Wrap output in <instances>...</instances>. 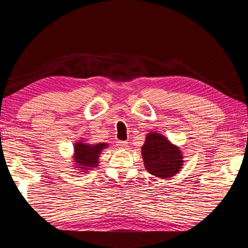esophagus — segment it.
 Returning a JSON list of instances; mask_svg holds the SVG:
<instances>
[{"mask_svg":"<svg viewBox=\"0 0 248 248\" xmlns=\"http://www.w3.org/2000/svg\"><path fill=\"white\" fill-rule=\"evenodd\" d=\"M117 146L121 149H125L127 146H128V142H127L126 140H118Z\"/></svg>","mask_w":248,"mask_h":248,"instance_id":"obj_1","label":"esophagus"}]
</instances>
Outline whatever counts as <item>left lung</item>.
Masks as SVG:
<instances>
[{"mask_svg":"<svg viewBox=\"0 0 248 248\" xmlns=\"http://www.w3.org/2000/svg\"><path fill=\"white\" fill-rule=\"evenodd\" d=\"M141 155L150 174L164 179L177 174L183 163L179 148L157 132L148 134L145 145L141 147Z\"/></svg>","mask_w":248,"mask_h":248,"instance_id":"obj_1","label":"left lung"}]
</instances>
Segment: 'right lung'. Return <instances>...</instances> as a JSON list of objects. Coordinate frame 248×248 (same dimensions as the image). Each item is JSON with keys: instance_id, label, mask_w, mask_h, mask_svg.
Returning <instances> with one entry per match:
<instances>
[{"instance_id": "obj_1", "label": "right lung", "mask_w": 248, "mask_h": 248, "mask_svg": "<svg viewBox=\"0 0 248 248\" xmlns=\"http://www.w3.org/2000/svg\"><path fill=\"white\" fill-rule=\"evenodd\" d=\"M108 144H97V145H86L78 141L74 145V160L78 163V168L82 170H91L98 166V157L102 149L107 148ZM86 171V170H84Z\"/></svg>"}]
</instances>
